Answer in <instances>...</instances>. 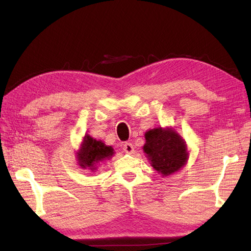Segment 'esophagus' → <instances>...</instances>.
Listing matches in <instances>:
<instances>
[{
    "label": "esophagus",
    "mask_w": 251,
    "mask_h": 251,
    "mask_svg": "<svg viewBox=\"0 0 251 251\" xmlns=\"http://www.w3.org/2000/svg\"><path fill=\"white\" fill-rule=\"evenodd\" d=\"M123 149L126 153H132L134 152V146L130 142H125L124 146H123Z\"/></svg>",
    "instance_id": "34e87169"
}]
</instances>
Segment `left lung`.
Segmentation results:
<instances>
[{"instance_id":"left-lung-1","label":"left lung","mask_w":251,"mask_h":251,"mask_svg":"<svg viewBox=\"0 0 251 251\" xmlns=\"http://www.w3.org/2000/svg\"><path fill=\"white\" fill-rule=\"evenodd\" d=\"M143 151L148 154L152 166L163 176L178 172L188 158L183 139L169 128H154L147 131Z\"/></svg>"}]
</instances>
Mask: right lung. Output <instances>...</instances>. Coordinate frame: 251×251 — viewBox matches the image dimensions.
Instances as JSON below:
<instances>
[{
	"mask_svg": "<svg viewBox=\"0 0 251 251\" xmlns=\"http://www.w3.org/2000/svg\"><path fill=\"white\" fill-rule=\"evenodd\" d=\"M113 154V149L111 147H106L103 142L96 140L87 135L84 138L81 151L77 153L79 166L96 169V164L109 159Z\"/></svg>",
	"mask_w": 251,
	"mask_h": 251,
	"instance_id": "obj_1",
	"label": "right lung"
}]
</instances>
